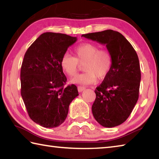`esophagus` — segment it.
<instances>
[{"instance_id":"obj_1","label":"esophagus","mask_w":159,"mask_h":159,"mask_svg":"<svg viewBox=\"0 0 159 159\" xmlns=\"http://www.w3.org/2000/svg\"><path fill=\"white\" fill-rule=\"evenodd\" d=\"M85 88L83 87V86H78V91H79V92H81L83 90H85Z\"/></svg>"}]
</instances>
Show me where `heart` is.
I'll use <instances>...</instances> for the list:
<instances>
[{"mask_svg":"<svg viewBox=\"0 0 159 159\" xmlns=\"http://www.w3.org/2000/svg\"><path fill=\"white\" fill-rule=\"evenodd\" d=\"M99 47L92 43L85 42L74 48V57L66 53L62 56L60 65L63 71L70 76L76 74L80 64H84L83 74L71 80V83L87 85L102 79L107 76L112 66V57L107 49H99Z\"/></svg>","mask_w":159,"mask_h":159,"instance_id":"obj_1","label":"heart"}]
</instances>
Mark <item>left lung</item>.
Here are the masks:
<instances>
[{
	"label": "left lung",
	"instance_id": "obj_1",
	"mask_svg": "<svg viewBox=\"0 0 159 159\" xmlns=\"http://www.w3.org/2000/svg\"><path fill=\"white\" fill-rule=\"evenodd\" d=\"M82 37L105 44L112 55V68L94 90L92 111L102 126H117L127 120L139 97L141 73L138 55L119 32L106 30Z\"/></svg>",
	"mask_w": 159,
	"mask_h": 159
}]
</instances>
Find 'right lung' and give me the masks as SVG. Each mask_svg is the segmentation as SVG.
I'll return each mask as SVG.
<instances>
[{
	"instance_id": "add662e5",
	"label": "right lung",
	"mask_w": 159,
	"mask_h": 159,
	"mask_svg": "<svg viewBox=\"0 0 159 159\" xmlns=\"http://www.w3.org/2000/svg\"><path fill=\"white\" fill-rule=\"evenodd\" d=\"M77 38L66 34H42L24 55L21 68V94L30 119L46 128L65 122L70 103L79 95L60 65L62 56Z\"/></svg>"
}]
</instances>
